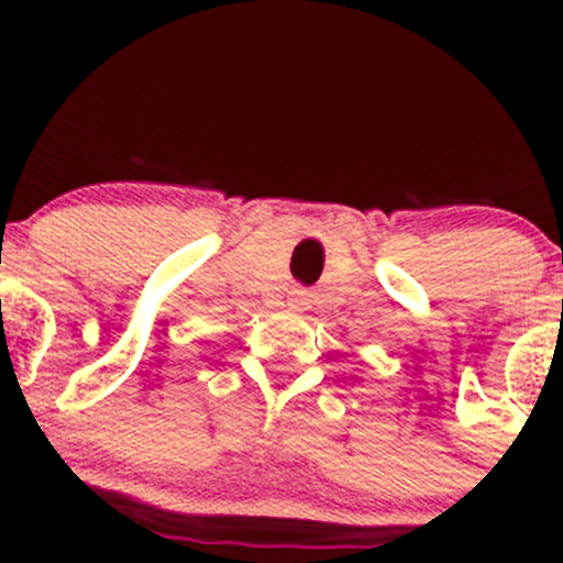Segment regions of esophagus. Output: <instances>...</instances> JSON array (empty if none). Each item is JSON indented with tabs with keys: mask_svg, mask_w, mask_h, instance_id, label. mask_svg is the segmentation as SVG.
Returning <instances> with one entry per match:
<instances>
[{
	"mask_svg": "<svg viewBox=\"0 0 563 563\" xmlns=\"http://www.w3.org/2000/svg\"><path fill=\"white\" fill-rule=\"evenodd\" d=\"M288 302H291L294 308H302V305H308V294H305L302 288H294V291L288 294Z\"/></svg>",
	"mask_w": 563,
	"mask_h": 563,
	"instance_id": "1",
	"label": "esophagus"
}]
</instances>
